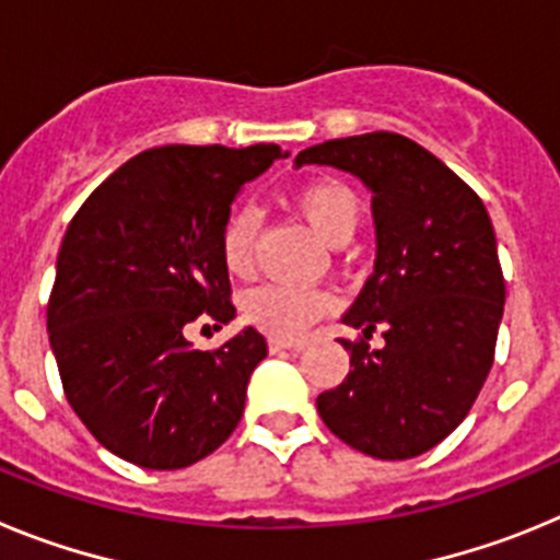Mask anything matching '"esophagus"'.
Listing matches in <instances>:
<instances>
[{"mask_svg":"<svg viewBox=\"0 0 560 560\" xmlns=\"http://www.w3.org/2000/svg\"><path fill=\"white\" fill-rule=\"evenodd\" d=\"M303 339H283V336H271L269 350H300Z\"/></svg>","mask_w":560,"mask_h":560,"instance_id":"1","label":"esophagus"}]
</instances>
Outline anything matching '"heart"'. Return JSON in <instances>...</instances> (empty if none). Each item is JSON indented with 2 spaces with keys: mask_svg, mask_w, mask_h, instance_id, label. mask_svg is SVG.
Wrapping results in <instances>:
<instances>
[{
  "mask_svg": "<svg viewBox=\"0 0 560 560\" xmlns=\"http://www.w3.org/2000/svg\"><path fill=\"white\" fill-rule=\"evenodd\" d=\"M294 205L311 230L330 246H345L355 235L361 221L359 196L336 179L305 182L294 196ZM260 219L252 207L230 212L221 230V257L232 275H246L255 257ZM334 308V296L325 291L296 289V285H260L244 296V316L266 334L300 336L323 314Z\"/></svg>",
  "mask_w": 560,
  "mask_h": 560,
  "instance_id": "obj_1",
  "label": "heart"
}]
</instances>
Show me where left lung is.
<instances>
[{"instance_id":"left-lung-1","label":"left lung","mask_w":560,"mask_h":560,"mask_svg":"<svg viewBox=\"0 0 560 560\" xmlns=\"http://www.w3.org/2000/svg\"><path fill=\"white\" fill-rule=\"evenodd\" d=\"M294 165H330L373 192V277L341 316L364 339H341L350 373L316 409L355 452L418 457L463 423L491 373L504 311L491 215L457 173L400 133L319 142ZM375 327L378 351L366 345Z\"/></svg>"}]
</instances>
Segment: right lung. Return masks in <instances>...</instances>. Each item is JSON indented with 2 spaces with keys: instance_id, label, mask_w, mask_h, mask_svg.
<instances>
[{
  "instance_id": "1",
  "label": "right lung",
  "mask_w": 560,
  "mask_h": 560,
  "mask_svg": "<svg viewBox=\"0 0 560 560\" xmlns=\"http://www.w3.org/2000/svg\"><path fill=\"white\" fill-rule=\"evenodd\" d=\"M289 156L277 145H162L97 187L61 241L47 308L69 407L103 446L151 471L199 463L235 432L255 328L199 350L185 328L235 316L221 230L246 182Z\"/></svg>"
}]
</instances>
